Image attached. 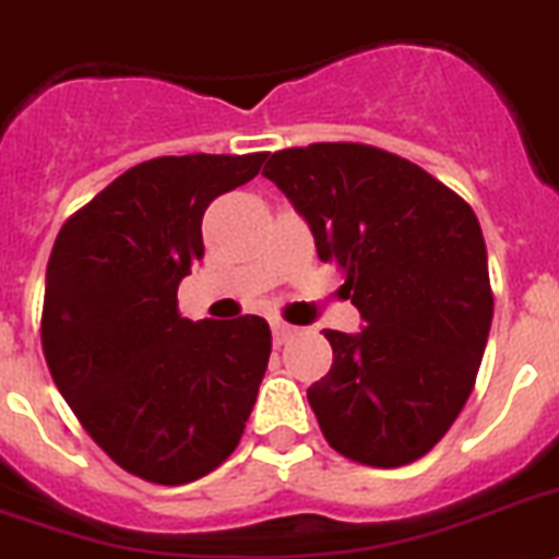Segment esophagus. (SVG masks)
<instances>
[{"label": "esophagus", "instance_id": "34e87169", "mask_svg": "<svg viewBox=\"0 0 559 559\" xmlns=\"http://www.w3.org/2000/svg\"><path fill=\"white\" fill-rule=\"evenodd\" d=\"M295 335V326H289V323L284 321H272V337H275V344H287L289 337Z\"/></svg>", "mask_w": 559, "mask_h": 559}]
</instances>
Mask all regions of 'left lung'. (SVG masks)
I'll list each match as a JSON object with an SVG mask.
<instances>
[{
	"label": "left lung",
	"instance_id": "8db88e82",
	"mask_svg": "<svg viewBox=\"0 0 559 559\" xmlns=\"http://www.w3.org/2000/svg\"><path fill=\"white\" fill-rule=\"evenodd\" d=\"M264 176L335 261L367 326L326 330L332 369L307 389L323 438L349 461L397 468L431 452L477 381L495 295L475 210L372 144L272 153Z\"/></svg>",
	"mask_w": 559,
	"mask_h": 559
}]
</instances>
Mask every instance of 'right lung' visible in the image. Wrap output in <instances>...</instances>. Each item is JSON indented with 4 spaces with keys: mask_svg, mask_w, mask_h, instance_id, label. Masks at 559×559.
<instances>
[{
    "mask_svg": "<svg viewBox=\"0 0 559 559\" xmlns=\"http://www.w3.org/2000/svg\"><path fill=\"white\" fill-rule=\"evenodd\" d=\"M266 153L135 164L56 236L41 352L56 386L112 463L181 486L236 452L272 349L270 323L187 321L178 284L204 258L210 201L258 176Z\"/></svg>",
    "mask_w": 559,
    "mask_h": 559,
    "instance_id": "right-lung-1",
    "label": "right lung"
}]
</instances>
